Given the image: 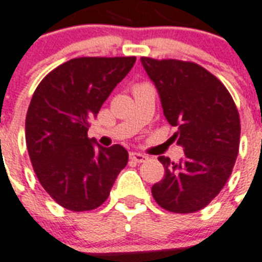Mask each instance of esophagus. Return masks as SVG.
I'll return each mask as SVG.
<instances>
[{"mask_svg": "<svg viewBox=\"0 0 262 262\" xmlns=\"http://www.w3.org/2000/svg\"><path fill=\"white\" fill-rule=\"evenodd\" d=\"M130 159L132 161H135V162H145L147 159H148V157L147 155H144V154H140V152H130Z\"/></svg>", "mask_w": 262, "mask_h": 262, "instance_id": "1", "label": "esophagus"}]
</instances>
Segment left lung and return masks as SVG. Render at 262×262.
Here are the masks:
<instances>
[{"instance_id": "1", "label": "left lung", "mask_w": 262, "mask_h": 262, "mask_svg": "<svg viewBox=\"0 0 262 262\" xmlns=\"http://www.w3.org/2000/svg\"><path fill=\"white\" fill-rule=\"evenodd\" d=\"M155 83L163 114L184 157L171 162L159 157L165 177L152 185V196L165 210H202L224 188L239 152L241 119L232 96L202 66L176 59L141 57Z\"/></svg>"}]
</instances>
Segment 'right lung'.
Masks as SVG:
<instances>
[{
    "instance_id": "right-lung-1",
    "label": "right lung",
    "mask_w": 262,
    "mask_h": 262,
    "mask_svg": "<svg viewBox=\"0 0 262 262\" xmlns=\"http://www.w3.org/2000/svg\"><path fill=\"white\" fill-rule=\"evenodd\" d=\"M135 61V56L71 59L52 70L34 92L26 115L30 161L43 189L67 210L103 205L126 166V149L96 147L88 127Z\"/></svg>"
}]
</instances>
